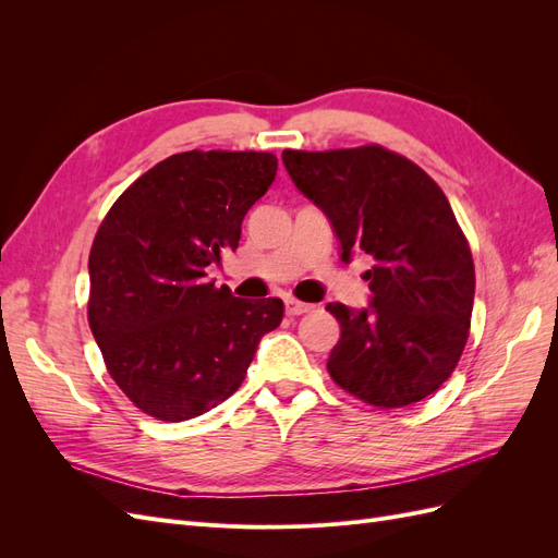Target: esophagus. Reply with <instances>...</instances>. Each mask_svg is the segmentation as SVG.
<instances>
[{
  "label": "esophagus",
  "instance_id": "1",
  "mask_svg": "<svg viewBox=\"0 0 558 558\" xmlns=\"http://www.w3.org/2000/svg\"><path fill=\"white\" fill-rule=\"evenodd\" d=\"M312 310L314 307L307 305V302H300L295 298H286V314H289V316H300V314H307Z\"/></svg>",
  "mask_w": 558,
  "mask_h": 558
}]
</instances>
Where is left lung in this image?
<instances>
[{"label":"left lung","instance_id":"8db88e82","mask_svg":"<svg viewBox=\"0 0 558 558\" xmlns=\"http://www.w3.org/2000/svg\"><path fill=\"white\" fill-rule=\"evenodd\" d=\"M281 160L326 214L340 258H373L367 307H326L342 330L330 377L375 408L428 398L461 359L475 300L472 253L440 185L381 146L283 150Z\"/></svg>","mask_w":558,"mask_h":558}]
</instances>
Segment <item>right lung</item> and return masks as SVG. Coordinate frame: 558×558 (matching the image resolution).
<instances>
[{
  "label": "right lung",
  "mask_w": 558,
  "mask_h": 558,
  "mask_svg": "<svg viewBox=\"0 0 558 558\" xmlns=\"http://www.w3.org/2000/svg\"><path fill=\"white\" fill-rule=\"evenodd\" d=\"M277 177L253 150H185L116 199L90 248L88 320L113 381L160 421L209 412L238 391L279 298H234L207 267L242 238Z\"/></svg>",
  "instance_id": "right-lung-1"
}]
</instances>
